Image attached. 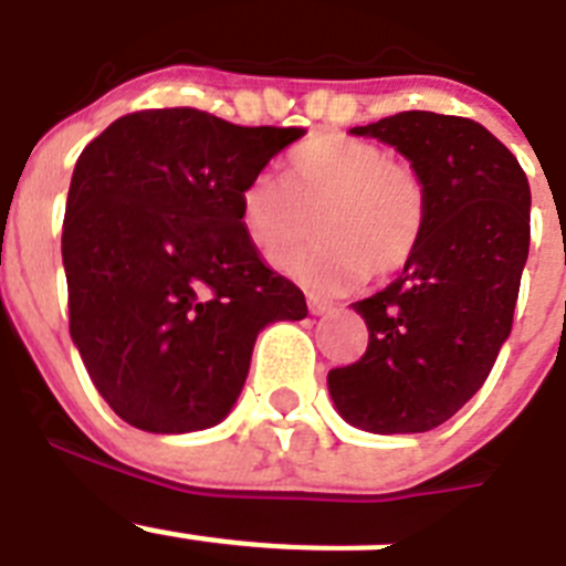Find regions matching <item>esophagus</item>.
I'll return each instance as SVG.
<instances>
[{
  "label": "esophagus",
  "mask_w": 566,
  "mask_h": 566,
  "mask_svg": "<svg viewBox=\"0 0 566 566\" xmlns=\"http://www.w3.org/2000/svg\"><path fill=\"white\" fill-rule=\"evenodd\" d=\"M307 307L313 315H327L333 313L335 304L327 302V298H321V295H307Z\"/></svg>",
  "instance_id": "obj_1"
}]
</instances>
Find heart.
Segmentation results:
<instances>
[{
	"mask_svg": "<svg viewBox=\"0 0 566 566\" xmlns=\"http://www.w3.org/2000/svg\"><path fill=\"white\" fill-rule=\"evenodd\" d=\"M315 228L287 271L313 290H346L400 273L420 248L429 197L409 163L371 140L315 135L295 146L284 180L259 171L239 191V222L268 262L287 256Z\"/></svg>",
	"mask_w": 566,
	"mask_h": 566,
	"instance_id": "b5f03b06",
	"label": "heart"
}]
</instances>
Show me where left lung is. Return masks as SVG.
Listing matches in <instances>:
<instances>
[{"label":"left lung","instance_id":"8db88e82","mask_svg":"<svg viewBox=\"0 0 566 566\" xmlns=\"http://www.w3.org/2000/svg\"><path fill=\"white\" fill-rule=\"evenodd\" d=\"M353 135L409 157L429 217L403 273L353 304L369 346L329 369V395L364 431H431L482 389L511 335L531 251V186L511 149L471 118L397 112Z\"/></svg>","mask_w":566,"mask_h":566}]
</instances>
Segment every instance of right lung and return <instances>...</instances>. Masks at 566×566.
Masks as SVG:
<instances>
[{"label": "right lung", "mask_w": 566, "mask_h": 566, "mask_svg": "<svg viewBox=\"0 0 566 566\" xmlns=\"http://www.w3.org/2000/svg\"><path fill=\"white\" fill-rule=\"evenodd\" d=\"M302 135L171 106L124 115L81 151L61 231L70 335L135 429L217 426L256 335L307 315L302 290L259 259L239 222L242 186Z\"/></svg>", "instance_id": "right-lung-1"}]
</instances>
